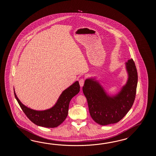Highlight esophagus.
I'll return each instance as SVG.
<instances>
[{"label": "esophagus", "instance_id": "34e87169", "mask_svg": "<svg viewBox=\"0 0 156 156\" xmlns=\"http://www.w3.org/2000/svg\"><path fill=\"white\" fill-rule=\"evenodd\" d=\"M84 82H85V80L83 79H81L79 80V83L81 87H83V84H84Z\"/></svg>", "mask_w": 156, "mask_h": 156}]
</instances>
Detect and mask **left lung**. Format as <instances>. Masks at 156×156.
<instances>
[{
	"instance_id": "obj_1",
	"label": "left lung",
	"mask_w": 156,
	"mask_h": 156,
	"mask_svg": "<svg viewBox=\"0 0 156 156\" xmlns=\"http://www.w3.org/2000/svg\"><path fill=\"white\" fill-rule=\"evenodd\" d=\"M128 78L119 93L110 96L94 78L85 81L83 90L90 115L96 123L106 126L118 123L132 108L136 98L138 73L133 59L126 63Z\"/></svg>"
}]
</instances>
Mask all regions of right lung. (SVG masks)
<instances>
[{
  "label": "right lung",
  "mask_w": 156,
  "mask_h": 156,
  "mask_svg": "<svg viewBox=\"0 0 156 156\" xmlns=\"http://www.w3.org/2000/svg\"><path fill=\"white\" fill-rule=\"evenodd\" d=\"M78 81L73 83L60 95L55 105L48 109L36 110L25 106L17 98L15 91L14 96L21 109L28 118L37 126L46 128H55L60 126L66 119L70 100L80 91Z\"/></svg>",
  "instance_id": "right-lung-1"
}]
</instances>
